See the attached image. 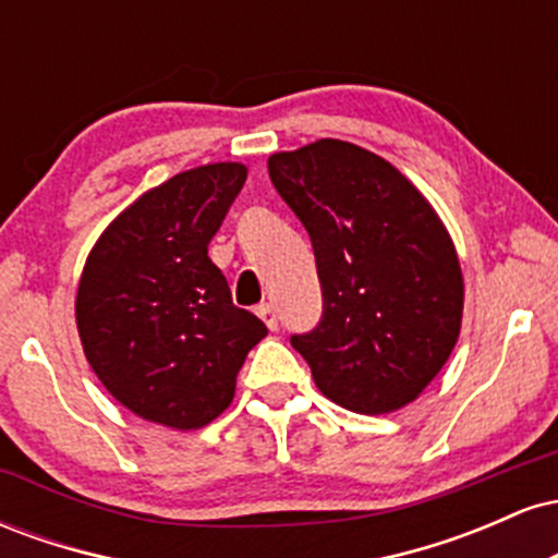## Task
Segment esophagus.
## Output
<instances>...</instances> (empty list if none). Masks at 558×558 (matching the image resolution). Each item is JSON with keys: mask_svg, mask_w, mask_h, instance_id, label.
I'll return each mask as SVG.
<instances>
[{"mask_svg": "<svg viewBox=\"0 0 558 558\" xmlns=\"http://www.w3.org/2000/svg\"><path fill=\"white\" fill-rule=\"evenodd\" d=\"M257 315L262 317V323H265L267 328L278 330V315H275V306L272 304H259L257 306Z\"/></svg>", "mask_w": 558, "mask_h": 558, "instance_id": "esophagus-1", "label": "esophagus"}]
</instances>
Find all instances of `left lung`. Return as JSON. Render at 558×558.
<instances>
[{"instance_id":"1","label":"left lung","mask_w":558,"mask_h":558,"mask_svg":"<svg viewBox=\"0 0 558 558\" xmlns=\"http://www.w3.org/2000/svg\"><path fill=\"white\" fill-rule=\"evenodd\" d=\"M310 233L323 286L317 328L291 336L317 388L356 414L407 407L462 328L464 280L427 198L362 146L319 138L267 159Z\"/></svg>"}]
</instances>
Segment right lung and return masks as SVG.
<instances>
[{"label":"right lung","instance_id":"obj_1","mask_svg":"<svg viewBox=\"0 0 558 558\" xmlns=\"http://www.w3.org/2000/svg\"><path fill=\"white\" fill-rule=\"evenodd\" d=\"M246 181L239 162L172 175L125 209L83 267L75 319L96 377L138 417L196 430L233 401L267 336L239 310L207 246Z\"/></svg>","mask_w":558,"mask_h":558}]
</instances>
